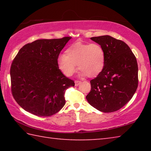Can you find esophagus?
Segmentation results:
<instances>
[{"instance_id": "34e87169", "label": "esophagus", "mask_w": 151, "mask_h": 151, "mask_svg": "<svg viewBox=\"0 0 151 151\" xmlns=\"http://www.w3.org/2000/svg\"><path fill=\"white\" fill-rule=\"evenodd\" d=\"M81 82L80 81H78V80H76L75 81V86H78V85H79L81 84Z\"/></svg>"}]
</instances>
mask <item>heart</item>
Returning a JSON list of instances; mask_svg holds the SVG:
<instances>
[{
    "label": "heart",
    "mask_w": 151,
    "mask_h": 151,
    "mask_svg": "<svg viewBox=\"0 0 151 151\" xmlns=\"http://www.w3.org/2000/svg\"><path fill=\"white\" fill-rule=\"evenodd\" d=\"M104 64V50L101 45L96 42L75 43L57 59L58 69L66 76H73L78 65L82 75L95 77L103 70Z\"/></svg>",
    "instance_id": "b5f03b06"
}]
</instances>
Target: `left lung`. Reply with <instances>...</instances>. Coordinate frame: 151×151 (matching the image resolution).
<instances>
[{"mask_svg": "<svg viewBox=\"0 0 151 151\" xmlns=\"http://www.w3.org/2000/svg\"><path fill=\"white\" fill-rule=\"evenodd\" d=\"M105 53V64L99 75L90 81L86 99L103 112H115L129 102L138 87L137 58L126 43L109 35L92 37Z\"/></svg>", "mask_w": 151, "mask_h": 151, "instance_id": "left-lung-1", "label": "left lung"}]
</instances>
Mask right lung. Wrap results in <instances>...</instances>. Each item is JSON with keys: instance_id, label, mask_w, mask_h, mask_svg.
Here are the masks:
<instances>
[{"instance_id": "1", "label": "right lung", "mask_w": 151, "mask_h": 151, "mask_svg": "<svg viewBox=\"0 0 151 151\" xmlns=\"http://www.w3.org/2000/svg\"><path fill=\"white\" fill-rule=\"evenodd\" d=\"M70 37L39 39L20 48L11 66V92L25 111L39 116H50L65 104L66 90L73 80L58 69L57 59Z\"/></svg>"}]
</instances>
